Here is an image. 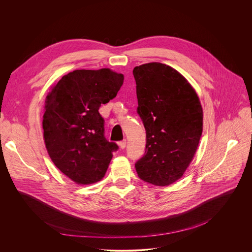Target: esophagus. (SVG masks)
Listing matches in <instances>:
<instances>
[{"mask_svg": "<svg viewBox=\"0 0 252 252\" xmlns=\"http://www.w3.org/2000/svg\"><path fill=\"white\" fill-rule=\"evenodd\" d=\"M126 144H127L126 140H124V141L120 142V143H119V146H120V148H121V149H124V148L126 147Z\"/></svg>", "mask_w": 252, "mask_h": 252, "instance_id": "obj_1", "label": "esophagus"}]
</instances>
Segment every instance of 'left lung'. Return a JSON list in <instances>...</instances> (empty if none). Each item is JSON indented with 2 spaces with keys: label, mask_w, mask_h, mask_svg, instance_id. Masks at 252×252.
<instances>
[{
  "label": "left lung",
  "mask_w": 252,
  "mask_h": 252,
  "mask_svg": "<svg viewBox=\"0 0 252 252\" xmlns=\"http://www.w3.org/2000/svg\"><path fill=\"white\" fill-rule=\"evenodd\" d=\"M133 74L146 134L145 153L136 171L141 180L167 186L180 180L195 155L203 108L194 88L170 66L147 63L135 67Z\"/></svg>",
  "instance_id": "8db88e82"
}]
</instances>
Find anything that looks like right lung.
Listing matches in <instances>:
<instances>
[{
    "instance_id": "1",
    "label": "right lung",
    "mask_w": 252,
    "mask_h": 252,
    "mask_svg": "<svg viewBox=\"0 0 252 252\" xmlns=\"http://www.w3.org/2000/svg\"><path fill=\"white\" fill-rule=\"evenodd\" d=\"M124 75L109 69L76 70L64 75L46 96L43 139L54 165L77 184L102 180L118 149L105 138L102 104L112 100Z\"/></svg>"
}]
</instances>
